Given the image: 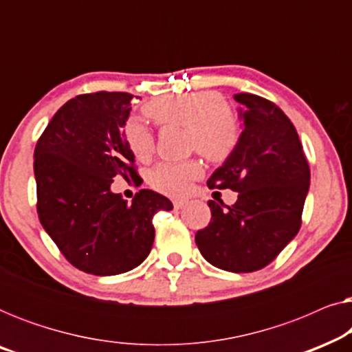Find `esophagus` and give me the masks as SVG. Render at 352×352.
I'll use <instances>...</instances> for the list:
<instances>
[{"instance_id":"obj_1","label":"esophagus","mask_w":352,"mask_h":352,"mask_svg":"<svg viewBox=\"0 0 352 352\" xmlns=\"http://www.w3.org/2000/svg\"><path fill=\"white\" fill-rule=\"evenodd\" d=\"M173 205H175L176 210H181L187 205V200H175V201H173Z\"/></svg>"}]
</instances>
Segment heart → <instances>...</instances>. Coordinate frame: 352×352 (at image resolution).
<instances>
[{
  "mask_svg": "<svg viewBox=\"0 0 352 352\" xmlns=\"http://www.w3.org/2000/svg\"><path fill=\"white\" fill-rule=\"evenodd\" d=\"M146 113L158 124H173L187 129L189 147L210 162L219 163L230 157L240 138L235 115L224 105L223 96L214 91H197L176 96H162L146 105ZM126 146L138 160H148L153 152V134L139 117H131L123 129ZM201 175L197 160L163 162L151 171L153 189L179 197L187 194L190 181Z\"/></svg>",
  "mask_w": 352,
  "mask_h": 352,
  "instance_id": "1",
  "label": "heart"
}]
</instances>
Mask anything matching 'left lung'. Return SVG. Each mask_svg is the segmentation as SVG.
I'll return each instance as SVG.
<instances>
[{
    "label": "left lung",
    "instance_id": "1",
    "mask_svg": "<svg viewBox=\"0 0 352 352\" xmlns=\"http://www.w3.org/2000/svg\"><path fill=\"white\" fill-rule=\"evenodd\" d=\"M242 122L239 144L208 179L232 189V206L210 200L211 221L195 234L200 253L229 272L263 269L295 239L311 173L293 123L271 100L235 94Z\"/></svg>",
    "mask_w": 352,
    "mask_h": 352
}]
</instances>
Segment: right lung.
Wrapping results in <instances>:
<instances>
[{
    "label": "right lung",
    "mask_w": 352,
    "mask_h": 352,
    "mask_svg": "<svg viewBox=\"0 0 352 352\" xmlns=\"http://www.w3.org/2000/svg\"><path fill=\"white\" fill-rule=\"evenodd\" d=\"M131 99L99 91L67 100L33 153L40 223L75 267L94 276L138 267L152 250L153 214L173 210L153 190L126 204L110 189L113 177L138 176L123 136Z\"/></svg>",
    "instance_id": "add662e5"
}]
</instances>
